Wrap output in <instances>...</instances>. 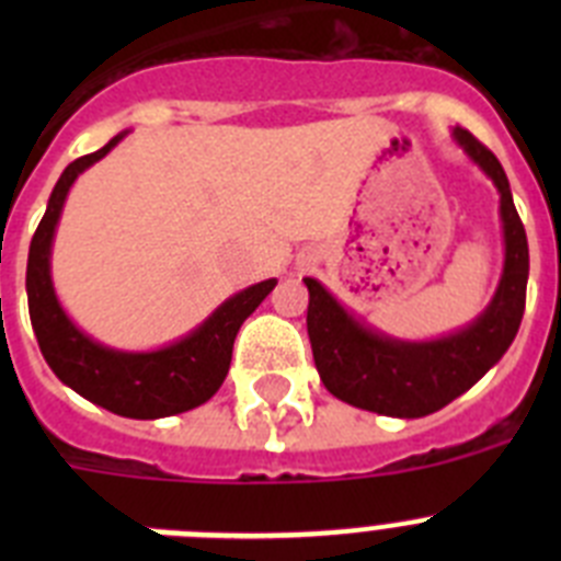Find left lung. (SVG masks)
I'll return each instance as SVG.
<instances>
[{
    "mask_svg": "<svg viewBox=\"0 0 561 561\" xmlns=\"http://www.w3.org/2000/svg\"><path fill=\"white\" fill-rule=\"evenodd\" d=\"M455 137L497 185L505 232L503 280L478 323L435 342H396L362 329L314 277H306V325L320 379L329 393L359 410L396 419H421L447 408L492 368L517 336L528 284L525 227L497 157L466 128H455Z\"/></svg>",
    "mask_w": 561,
    "mask_h": 561,
    "instance_id": "left-lung-1",
    "label": "left lung"
}]
</instances>
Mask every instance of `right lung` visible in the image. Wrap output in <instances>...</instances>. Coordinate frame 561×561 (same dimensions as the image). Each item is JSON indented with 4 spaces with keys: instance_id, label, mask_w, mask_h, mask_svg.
<instances>
[{
    "instance_id": "obj_1",
    "label": "right lung",
    "mask_w": 561,
    "mask_h": 561,
    "mask_svg": "<svg viewBox=\"0 0 561 561\" xmlns=\"http://www.w3.org/2000/svg\"><path fill=\"white\" fill-rule=\"evenodd\" d=\"M121 137L123 134H117L101 151L69 162L58 185L53 187L47 213L30 241V323H33L38 348L53 374L76 393L95 401L108 413L126 415V419H162V415L199 408L221 388V381L230 370L232 342H236L238 329L257 309V304L275 289V280H264V284H255L241 295L230 297L199 331H193L191 336L171 348L153 351V354L108 351L69 323V317L61 311L53 284H49L53 232H56L69 185L76 182L83 168L98 162L103 153H108V148L117 146Z\"/></svg>"
}]
</instances>
